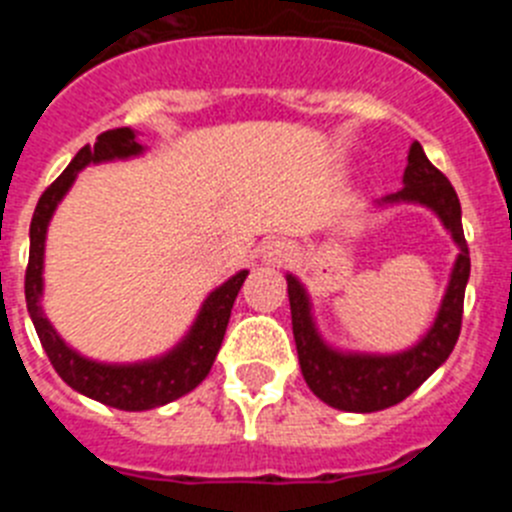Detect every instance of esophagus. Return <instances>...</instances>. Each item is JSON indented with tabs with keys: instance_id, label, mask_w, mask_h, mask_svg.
<instances>
[{
	"instance_id": "obj_1",
	"label": "esophagus",
	"mask_w": 512,
	"mask_h": 512,
	"mask_svg": "<svg viewBox=\"0 0 512 512\" xmlns=\"http://www.w3.org/2000/svg\"><path fill=\"white\" fill-rule=\"evenodd\" d=\"M292 256H295V251H292L287 241H269L261 248V261L271 266L287 264V261H292Z\"/></svg>"
}]
</instances>
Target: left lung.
Masks as SVG:
<instances>
[{
	"mask_svg": "<svg viewBox=\"0 0 512 512\" xmlns=\"http://www.w3.org/2000/svg\"><path fill=\"white\" fill-rule=\"evenodd\" d=\"M402 184L405 187L400 192L382 197L379 205L415 202V205L431 207L459 246V256H456L436 323L420 338V343L402 354L390 356L341 354L320 338L318 328L312 323L305 287L292 274H287L292 333H295L302 377L320 400L346 413H377L413 395L420 384L449 359L461 333L464 289H467L472 264H469V246L461 228L459 197L449 179L428 161L418 140L410 146L408 169L402 176Z\"/></svg>",
	"mask_w": 512,
	"mask_h": 512,
	"instance_id": "1",
	"label": "left lung"
}]
</instances>
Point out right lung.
<instances>
[{"mask_svg":"<svg viewBox=\"0 0 512 512\" xmlns=\"http://www.w3.org/2000/svg\"><path fill=\"white\" fill-rule=\"evenodd\" d=\"M140 151H143V146L135 140L133 130L115 128L97 135L94 146H84L76 153L66 171L40 194L38 207L33 212V223H30V259H27L25 271L27 312L33 318L40 343H43L45 354L51 359L58 377L81 395L117 410H151L158 405H166V402H174L192 392L210 374L212 361L220 351L225 328H228L233 302L248 277V271H238L223 287H217L202 305L187 338L161 359L143 361V364H99V361L79 356L74 348L61 341V336L53 330V325L43 315V307H40L45 230H48L58 202L63 200V194L69 192L76 174L84 166L138 156Z\"/></svg>","mask_w":512,"mask_h":512,"instance_id":"obj_1","label":"right lung"}]
</instances>
